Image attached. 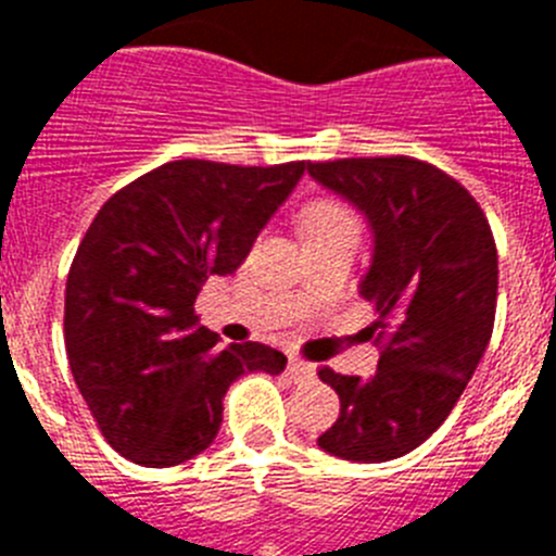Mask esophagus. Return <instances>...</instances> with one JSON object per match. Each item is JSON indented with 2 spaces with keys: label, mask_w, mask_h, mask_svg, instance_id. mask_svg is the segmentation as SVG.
I'll list each match as a JSON object with an SVG mask.
<instances>
[{
  "label": "esophagus",
  "mask_w": 556,
  "mask_h": 556,
  "mask_svg": "<svg viewBox=\"0 0 556 556\" xmlns=\"http://www.w3.org/2000/svg\"><path fill=\"white\" fill-rule=\"evenodd\" d=\"M289 376L294 378V381H301V384H306V381H314V365H308V362H301V358H289Z\"/></svg>",
  "instance_id": "esophagus-1"
}]
</instances>
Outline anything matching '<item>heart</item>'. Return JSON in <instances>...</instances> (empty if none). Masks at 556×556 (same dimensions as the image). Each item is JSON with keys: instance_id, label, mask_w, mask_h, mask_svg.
I'll use <instances>...</instances> for the list:
<instances>
[{"instance_id": "obj_1", "label": "heart", "mask_w": 556, "mask_h": 556, "mask_svg": "<svg viewBox=\"0 0 556 556\" xmlns=\"http://www.w3.org/2000/svg\"><path fill=\"white\" fill-rule=\"evenodd\" d=\"M358 228H362L358 217L342 200H314L301 211V233L306 242L333 239V236H356L358 239Z\"/></svg>"}]
</instances>
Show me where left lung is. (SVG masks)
<instances>
[{"instance_id": "8db88e82", "label": "left lung", "mask_w": 556, "mask_h": 556, "mask_svg": "<svg viewBox=\"0 0 556 556\" xmlns=\"http://www.w3.org/2000/svg\"><path fill=\"white\" fill-rule=\"evenodd\" d=\"M308 175L356 205L372 230L358 294L372 303L376 376L320 378L339 395L337 424L317 445L351 462H390L426 443L488 351L498 253L484 211L443 169L409 159H339Z\"/></svg>"}]
</instances>
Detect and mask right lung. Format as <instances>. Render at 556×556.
I'll list each match as a JSON object with an SVG mask.
<instances>
[{
  "mask_svg": "<svg viewBox=\"0 0 556 556\" xmlns=\"http://www.w3.org/2000/svg\"><path fill=\"white\" fill-rule=\"evenodd\" d=\"M306 161L236 166L169 161L119 189L83 236L66 278V356L102 437L125 459L172 468L208 448L223 397L244 372L287 356L219 345L194 301L211 275L248 258Z\"/></svg>",
  "mask_w": 556,
  "mask_h": 556,
  "instance_id": "obj_1",
  "label": "right lung"
}]
</instances>
